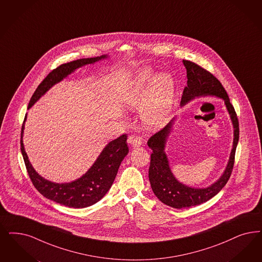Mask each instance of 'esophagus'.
Instances as JSON below:
<instances>
[{
	"mask_svg": "<svg viewBox=\"0 0 262 262\" xmlns=\"http://www.w3.org/2000/svg\"><path fill=\"white\" fill-rule=\"evenodd\" d=\"M130 140L133 146H139L142 145V138L140 136H132L130 137Z\"/></svg>",
	"mask_w": 262,
	"mask_h": 262,
	"instance_id": "esophagus-1",
	"label": "esophagus"
}]
</instances>
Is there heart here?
Listing matches in <instances>:
<instances>
[{"instance_id": "b5f03b06", "label": "heart", "mask_w": 262, "mask_h": 262, "mask_svg": "<svg viewBox=\"0 0 262 262\" xmlns=\"http://www.w3.org/2000/svg\"><path fill=\"white\" fill-rule=\"evenodd\" d=\"M173 78L167 74L155 77L151 70L145 69L127 91L124 104L127 107L142 108V119L146 126L157 129L167 122L174 102Z\"/></svg>"}]
</instances>
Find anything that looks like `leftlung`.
Instances as JSON below:
<instances>
[{"instance_id": "left-lung-1", "label": "left lung", "mask_w": 262, "mask_h": 262, "mask_svg": "<svg viewBox=\"0 0 262 262\" xmlns=\"http://www.w3.org/2000/svg\"><path fill=\"white\" fill-rule=\"evenodd\" d=\"M183 62L186 69L187 85L184 88L181 105L184 106L191 99L202 95L223 98L232 120L234 141L229 162L222 178L207 188H192L179 183L174 179L165 155V143L171 131L174 119L148 139L147 145L152 149L148 169V178L151 188L156 197L162 203L174 209L189 208L207 202L223 189L232 173L236 147L239 141V121L237 114L221 81L213 74L198 64L188 60H183Z\"/></svg>"}]
</instances>
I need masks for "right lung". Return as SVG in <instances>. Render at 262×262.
Instances as JSON below:
<instances>
[{
  "instance_id": "right-lung-1",
  "label": "right lung",
  "mask_w": 262,
  "mask_h": 262,
  "mask_svg": "<svg viewBox=\"0 0 262 262\" xmlns=\"http://www.w3.org/2000/svg\"><path fill=\"white\" fill-rule=\"evenodd\" d=\"M105 57L106 55L96 58L78 59L53 69L35 90L30 100L28 108L32 107L49 88L63 78H66L69 74L74 72L76 69L86 64L94 63ZM25 119L26 116L24 121ZM24 121L21 128L20 149L23 155L24 163L29 174L30 180L39 193L48 199L70 208H85L97 203L99 200L105 196L117 177L121 161L129 152L126 134H123L112 141L103 149L102 154L99 155L97 160L88 170V173L83 174L80 179L69 184H54L41 178L34 170L28 160V156L25 152L22 141Z\"/></svg>"
}]
</instances>
